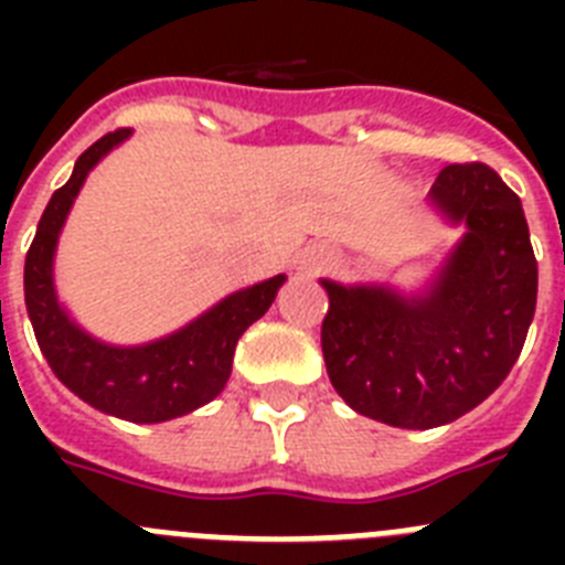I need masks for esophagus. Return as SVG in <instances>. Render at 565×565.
Wrapping results in <instances>:
<instances>
[{"instance_id": "esophagus-1", "label": "esophagus", "mask_w": 565, "mask_h": 565, "mask_svg": "<svg viewBox=\"0 0 565 565\" xmlns=\"http://www.w3.org/2000/svg\"><path fill=\"white\" fill-rule=\"evenodd\" d=\"M302 268H306V271H313V266H311V263H302Z\"/></svg>"}]
</instances>
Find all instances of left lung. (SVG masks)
Returning a JSON list of instances; mask_svg holds the SVG:
<instances>
[{"label": "left lung", "instance_id": "obj_1", "mask_svg": "<svg viewBox=\"0 0 565 565\" xmlns=\"http://www.w3.org/2000/svg\"><path fill=\"white\" fill-rule=\"evenodd\" d=\"M430 201L463 237L433 286L322 279V353L353 411L404 430L450 424L483 402L521 356L537 302V259L518 198L487 163H450Z\"/></svg>", "mask_w": 565, "mask_h": 565}]
</instances>
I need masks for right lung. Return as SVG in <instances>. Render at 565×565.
<instances>
[{"mask_svg": "<svg viewBox=\"0 0 565 565\" xmlns=\"http://www.w3.org/2000/svg\"><path fill=\"white\" fill-rule=\"evenodd\" d=\"M127 138L129 129H115L98 138L78 154L70 181L53 192L24 259V306L50 371L64 387L115 418L158 424L198 411L226 387L237 339L271 308L286 274L234 291L186 328L158 342L115 348L82 331L58 306L53 254L89 169Z\"/></svg>", "mask_w": 565, "mask_h": 565, "instance_id": "1", "label": "right lung"}]
</instances>
